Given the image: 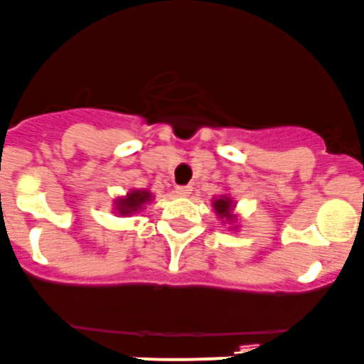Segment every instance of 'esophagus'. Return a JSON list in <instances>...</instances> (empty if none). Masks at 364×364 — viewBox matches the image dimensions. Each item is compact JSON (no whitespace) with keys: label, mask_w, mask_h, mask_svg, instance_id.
Here are the masks:
<instances>
[{"label":"esophagus","mask_w":364,"mask_h":364,"mask_svg":"<svg viewBox=\"0 0 364 364\" xmlns=\"http://www.w3.org/2000/svg\"><path fill=\"white\" fill-rule=\"evenodd\" d=\"M191 191H193V187H191V186H177V187H175V193H177L178 196H189Z\"/></svg>","instance_id":"1"}]
</instances>
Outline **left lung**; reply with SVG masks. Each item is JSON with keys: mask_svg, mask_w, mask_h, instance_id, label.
I'll return each mask as SVG.
<instances>
[{"mask_svg": "<svg viewBox=\"0 0 364 364\" xmlns=\"http://www.w3.org/2000/svg\"><path fill=\"white\" fill-rule=\"evenodd\" d=\"M213 206L217 215H220V218H228V220L232 218V215H230V199L228 198L217 199V201L213 203Z\"/></svg>", "mask_w": 364, "mask_h": 364, "instance_id": "1", "label": "left lung"}]
</instances>
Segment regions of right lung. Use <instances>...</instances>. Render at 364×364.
<instances>
[{
    "label": "right lung",
    "mask_w": 364,
    "mask_h": 364,
    "mask_svg": "<svg viewBox=\"0 0 364 364\" xmlns=\"http://www.w3.org/2000/svg\"><path fill=\"white\" fill-rule=\"evenodd\" d=\"M149 199H151V193H147V191H134V193L128 194L124 199H119L118 203L119 213L128 215L132 212H136L139 206L144 205L146 201H149Z\"/></svg>",
    "instance_id": "1"
}]
</instances>
